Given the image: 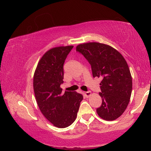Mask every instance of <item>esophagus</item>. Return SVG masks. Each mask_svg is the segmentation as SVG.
<instances>
[{
    "mask_svg": "<svg viewBox=\"0 0 151 151\" xmlns=\"http://www.w3.org/2000/svg\"><path fill=\"white\" fill-rule=\"evenodd\" d=\"M83 95L85 96L86 98H88V97L90 96L91 95V91H87V92H83Z\"/></svg>",
    "mask_w": 151,
    "mask_h": 151,
    "instance_id": "obj_1",
    "label": "esophagus"
}]
</instances>
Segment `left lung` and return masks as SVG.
I'll use <instances>...</instances> for the list:
<instances>
[{
	"label": "left lung",
	"instance_id": "8db88e82",
	"mask_svg": "<svg viewBox=\"0 0 151 151\" xmlns=\"http://www.w3.org/2000/svg\"><path fill=\"white\" fill-rule=\"evenodd\" d=\"M76 49L90 63L93 77L102 78V104L96 109L97 114L106 121L119 118L129 104L132 87L126 60L119 51L103 43H84Z\"/></svg>",
	"mask_w": 151,
	"mask_h": 151
}]
</instances>
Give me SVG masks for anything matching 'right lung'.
<instances>
[{"instance_id":"obj_1","label":"right lung","mask_w":151,"mask_h":151,"mask_svg":"<svg viewBox=\"0 0 151 151\" xmlns=\"http://www.w3.org/2000/svg\"><path fill=\"white\" fill-rule=\"evenodd\" d=\"M73 46L58 47L48 50L38 63L33 78V88L38 106L43 115L54 126L66 128L77 116L81 94L65 91L62 93L63 65Z\"/></svg>"}]
</instances>
